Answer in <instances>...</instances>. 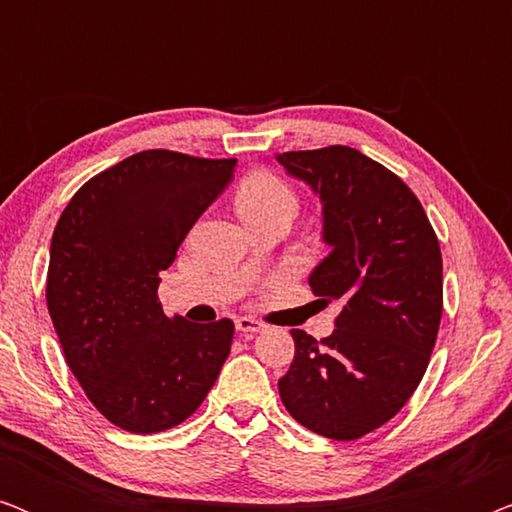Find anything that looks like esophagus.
<instances>
[{"mask_svg": "<svg viewBox=\"0 0 512 512\" xmlns=\"http://www.w3.org/2000/svg\"><path fill=\"white\" fill-rule=\"evenodd\" d=\"M235 328L240 333H244V335H254V333H261L265 326L261 324V321H256V319H251V317H237L235 319Z\"/></svg>", "mask_w": 512, "mask_h": 512, "instance_id": "esophagus-1", "label": "esophagus"}]
</instances>
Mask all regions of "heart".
Instances as JSON below:
<instances>
[{
	"mask_svg": "<svg viewBox=\"0 0 512 512\" xmlns=\"http://www.w3.org/2000/svg\"><path fill=\"white\" fill-rule=\"evenodd\" d=\"M237 212L240 209H261L270 205H293L296 207V198H293L291 188L284 184L277 174L270 172H254L242 181L237 188Z\"/></svg>",
	"mask_w": 512,
	"mask_h": 512,
	"instance_id": "obj_1",
	"label": "heart"
}]
</instances>
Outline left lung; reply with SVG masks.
<instances>
[{
	"label": "left lung",
	"mask_w": 512,
	"mask_h": 512,
	"mask_svg": "<svg viewBox=\"0 0 512 512\" xmlns=\"http://www.w3.org/2000/svg\"><path fill=\"white\" fill-rule=\"evenodd\" d=\"M277 160L319 195L331 251L310 286L342 305L328 338L291 331L296 354L279 396L305 429L356 440L408 403L429 366L443 314L438 237L415 193L361 151L326 146Z\"/></svg>",
	"instance_id": "left-lung-1"
}]
</instances>
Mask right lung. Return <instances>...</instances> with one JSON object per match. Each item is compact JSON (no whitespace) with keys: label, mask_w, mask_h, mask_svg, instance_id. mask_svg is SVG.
Returning <instances> with one entry per match:
<instances>
[{"label":"right lung","mask_w":512,"mask_h":512,"mask_svg":"<svg viewBox=\"0 0 512 512\" xmlns=\"http://www.w3.org/2000/svg\"><path fill=\"white\" fill-rule=\"evenodd\" d=\"M235 165L135 153L83 184L53 230L46 303L65 361L90 403L125 431L184 422L228 359L233 321L170 319L158 284Z\"/></svg>","instance_id":"obj_1"}]
</instances>
